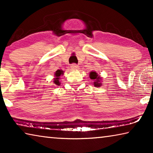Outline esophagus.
<instances>
[{"mask_svg":"<svg viewBox=\"0 0 153 153\" xmlns=\"http://www.w3.org/2000/svg\"><path fill=\"white\" fill-rule=\"evenodd\" d=\"M71 69H78L79 66L77 65V64H76V63H73V64H71Z\"/></svg>","mask_w":153,"mask_h":153,"instance_id":"34e87169","label":"esophagus"}]
</instances>
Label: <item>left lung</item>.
Listing matches in <instances>:
<instances>
[{
  "label": "left lung",
  "mask_w": 153,
  "mask_h": 153,
  "mask_svg": "<svg viewBox=\"0 0 153 153\" xmlns=\"http://www.w3.org/2000/svg\"><path fill=\"white\" fill-rule=\"evenodd\" d=\"M90 78L91 79L95 80L94 82V84L96 87H99L101 86V83H100V77L99 76H98V74L96 73L95 71H91L90 73Z\"/></svg>",
  "instance_id": "left-lung-1"
}]
</instances>
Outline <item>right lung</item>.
I'll return each instance as SVG.
<instances>
[{
    "mask_svg": "<svg viewBox=\"0 0 153 153\" xmlns=\"http://www.w3.org/2000/svg\"><path fill=\"white\" fill-rule=\"evenodd\" d=\"M63 71L62 70H57L56 71V73H55V78L54 79V83H55V84H56V85H58V86H59V85H60L61 84H60V82H59V77L61 76V75H62L63 74Z\"/></svg>",
    "mask_w": 153,
    "mask_h": 153,
    "instance_id": "add662e5",
    "label": "right lung"
}]
</instances>
